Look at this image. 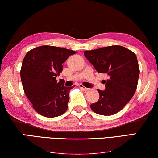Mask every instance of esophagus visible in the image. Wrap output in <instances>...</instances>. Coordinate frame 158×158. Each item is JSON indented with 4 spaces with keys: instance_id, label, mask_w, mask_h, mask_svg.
<instances>
[{
    "instance_id": "obj_1",
    "label": "esophagus",
    "mask_w": 158,
    "mask_h": 158,
    "mask_svg": "<svg viewBox=\"0 0 158 158\" xmlns=\"http://www.w3.org/2000/svg\"><path fill=\"white\" fill-rule=\"evenodd\" d=\"M79 87H81V89H82V90H83V91H85V92H87V91H88L89 90V88H87V87H85V86H83V85H82V84H81V85H79Z\"/></svg>"
}]
</instances>
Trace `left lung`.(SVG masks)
Instances as JSON below:
<instances>
[{"instance_id":"obj_1","label":"left lung","mask_w":158,"mask_h":158,"mask_svg":"<svg viewBox=\"0 0 158 158\" xmlns=\"http://www.w3.org/2000/svg\"><path fill=\"white\" fill-rule=\"evenodd\" d=\"M84 55L99 73H106L104 91L98 89L99 100L90 104L94 112L104 116L115 114L124 107L136 90L139 66L135 54L118 45L85 51Z\"/></svg>"}]
</instances>
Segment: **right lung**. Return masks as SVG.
Returning <instances> with one entry per match:
<instances>
[{
  "label": "right lung",
  "mask_w": 158,
  "mask_h": 158,
  "mask_svg": "<svg viewBox=\"0 0 158 158\" xmlns=\"http://www.w3.org/2000/svg\"><path fill=\"white\" fill-rule=\"evenodd\" d=\"M76 52L44 45L27 53L20 70L24 92L33 108L43 116L56 117L65 112L73 87H65L56 77L63 71L62 64ZM74 87V86H73Z\"/></svg>",
  "instance_id": "obj_1"
}]
</instances>
